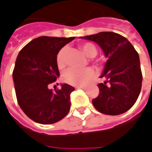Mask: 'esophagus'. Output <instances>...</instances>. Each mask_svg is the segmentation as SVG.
<instances>
[{
  "mask_svg": "<svg viewBox=\"0 0 152 152\" xmlns=\"http://www.w3.org/2000/svg\"><path fill=\"white\" fill-rule=\"evenodd\" d=\"M77 89H82V90H86V89H87V87H86V86H79V87H77Z\"/></svg>",
  "mask_w": 152,
  "mask_h": 152,
  "instance_id": "obj_1",
  "label": "esophagus"
}]
</instances>
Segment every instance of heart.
Masks as SVG:
<instances>
[{
  "label": "heart",
  "instance_id": "b5f03b06",
  "mask_svg": "<svg viewBox=\"0 0 152 152\" xmlns=\"http://www.w3.org/2000/svg\"><path fill=\"white\" fill-rule=\"evenodd\" d=\"M83 53L89 58H93L97 54V48L90 42H84L80 45ZM68 49L66 47L62 48L56 56V64L59 69H63L66 66V55ZM94 76V70L90 67L83 69H77L74 68L68 69L62 75V79L65 83L74 85L81 86L87 83Z\"/></svg>",
  "mask_w": 152,
  "mask_h": 152
}]
</instances>
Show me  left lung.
<instances>
[{"instance_id":"left-lung-1","label":"left lung","mask_w":152,"mask_h":152,"mask_svg":"<svg viewBox=\"0 0 152 152\" xmlns=\"http://www.w3.org/2000/svg\"><path fill=\"white\" fill-rule=\"evenodd\" d=\"M93 41L103 49L108 58L99 83V96L92 104L99 112L116 116L129 110L136 103L142 87L139 56L131 42L114 32L82 36Z\"/></svg>"}]
</instances>
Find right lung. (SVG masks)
<instances>
[{"label": "right lung", "instance_id": "add662e5", "mask_svg": "<svg viewBox=\"0 0 152 152\" xmlns=\"http://www.w3.org/2000/svg\"><path fill=\"white\" fill-rule=\"evenodd\" d=\"M74 39L40 36L23 47L16 58L13 80L17 102L23 112L38 124H55L69 111L70 93L75 88L64 83L53 91L48 85L60 76L58 52Z\"/></svg>", "mask_w": 152, "mask_h": 152}]
</instances>
